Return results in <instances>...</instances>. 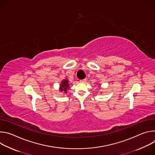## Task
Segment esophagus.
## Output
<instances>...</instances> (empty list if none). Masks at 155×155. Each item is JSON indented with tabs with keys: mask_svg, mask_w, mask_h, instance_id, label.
<instances>
[{
	"mask_svg": "<svg viewBox=\"0 0 155 155\" xmlns=\"http://www.w3.org/2000/svg\"><path fill=\"white\" fill-rule=\"evenodd\" d=\"M86 81H87V79H86V78H84V79H83V80H81L80 81L81 83H85Z\"/></svg>",
	"mask_w": 155,
	"mask_h": 155,
	"instance_id": "esophagus-1",
	"label": "esophagus"
}]
</instances>
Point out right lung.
<instances>
[{"label":"right lung","instance_id":"add662e5","mask_svg":"<svg viewBox=\"0 0 155 155\" xmlns=\"http://www.w3.org/2000/svg\"><path fill=\"white\" fill-rule=\"evenodd\" d=\"M69 85L68 80H63L60 86V91H64V93H66L67 90L69 89Z\"/></svg>","mask_w":155,"mask_h":155}]
</instances>
